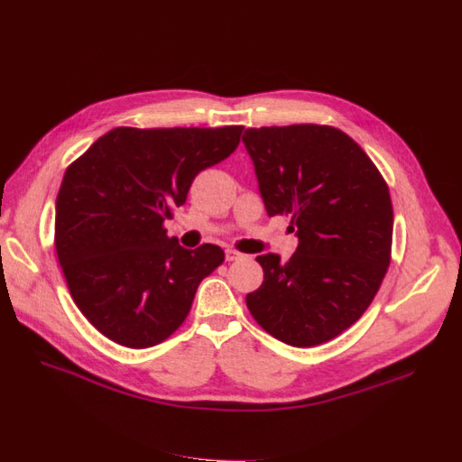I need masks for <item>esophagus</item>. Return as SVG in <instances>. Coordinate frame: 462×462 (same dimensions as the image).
Segmentation results:
<instances>
[{
    "label": "esophagus",
    "instance_id": "esophagus-1",
    "mask_svg": "<svg viewBox=\"0 0 462 462\" xmlns=\"http://www.w3.org/2000/svg\"><path fill=\"white\" fill-rule=\"evenodd\" d=\"M225 256H226L228 262H236V260H243V258H245V254L237 253L236 249H226V251H225Z\"/></svg>",
    "mask_w": 462,
    "mask_h": 462
}]
</instances>
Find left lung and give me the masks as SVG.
<instances>
[{"label": "left lung", "instance_id": "left-lung-1", "mask_svg": "<svg viewBox=\"0 0 462 462\" xmlns=\"http://www.w3.org/2000/svg\"><path fill=\"white\" fill-rule=\"evenodd\" d=\"M269 217L288 215L299 245L282 263L262 254V286L247 295L256 323L293 347L325 344L372 304L390 265L393 209L367 153L342 130L318 125L249 128Z\"/></svg>", "mask_w": 462, "mask_h": 462}]
</instances>
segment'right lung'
<instances>
[{
    "instance_id": "1",
    "label": "right lung",
    "mask_w": 462,
    "mask_h": 462,
    "mask_svg": "<svg viewBox=\"0 0 462 462\" xmlns=\"http://www.w3.org/2000/svg\"><path fill=\"white\" fill-rule=\"evenodd\" d=\"M243 126L115 128L65 172L55 251L81 314L109 340L144 349L183 323L217 245L189 251L163 228L195 176L237 148Z\"/></svg>"
}]
</instances>
